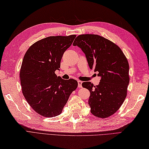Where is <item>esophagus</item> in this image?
<instances>
[{"label": "esophagus", "mask_w": 149, "mask_h": 149, "mask_svg": "<svg viewBox=\"0 0 149 149\" xmlns=\"http://www.w3.org/2000/svg\"><path fill=\"white\" fill-rule=\"evenodd\" d=\"M77 82H78V87H80V88H81V87H82V82L80 81H77Z\"/></svg>", "instance_id": "34e87169"}]
</instances>
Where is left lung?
Segmentation results:
<instances>
[{"label": "left lung", "instance_id": "left-lung-1", "mask_svg": "<svg viewBox=\"0 0 149 149\" xmlns=\"http://www.w3.org/2000/svg\"><path fill=\"white\" fill-rule=\"evenodd\" d=\"M73 45L82 49L89 68L101 77L97 86L91 82L82 84L90 92L91 113L101 118L110 116L119 109L127 96L130 81L127 58L118 46L97 35H79Z\"/></svg>", "mask_w": 149, "mask_h": 149}]
</instances>
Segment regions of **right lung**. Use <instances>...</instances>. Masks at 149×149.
I'll return each instance as SVG.
<instances>
[{"label": "right lung", "mask_w": 149, "mask_h": 149, "mask_svg": "<svg viewBox=\"0 0 149 149\" xmlns=\"http://www.w3.org/2000/svg\"><path fill=\"white\" fill-rule=\"evenodd\" d=\"M75 35L49 36L38 41L25 53L20 70L22 91L29 106L40 115H59L70 94L77 87L75 79L57 77L64 52Z\"/></svg>", "instance_id": "1"}]
</instances>
